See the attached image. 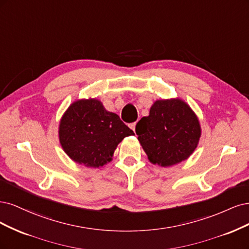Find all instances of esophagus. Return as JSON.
Segmentation results:
<instances>
[{"instance_id":"1","label":"esophagus","mask_w":249,"mask_h":249,"mask_svg":"<svg viewBox=\"0 0 249 249\" xmlns=\"http://www.w3.org/2000/svg\"><path fill=\"white\" fill-rule=\"evenodd\" d=\"M129 126H130L131 129H132V130L135 132V126H136V122H133V123H131Z\"/></svg>"}]
</instances>
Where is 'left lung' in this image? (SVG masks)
I'll use <instances>...</instances> for the list:
<instances>
[{"label":"left lung","instance_id":"left-lung-1","mask_svg":"<svg viewBox=\"0 0 249 249\" xmlns=\"http://www.w3.org/2000/svg\"><path fill=\"white\" fill-rule=\"evenodd\" d=\"M142 149L152 163L170 166L187 159L200 136L198 120L180 99L158 100L150 115L135 126Z\"/></svg>","mask_w":249,"mask_h":249}]
</instances>
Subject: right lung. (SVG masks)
<instances>
[{"label":"right lung","instance_id":"1","mask_svg":"<svg viewBox=\"0 0 249 249\" xmlns=\"http://www.w3.org/2000/svg\"><path fill=\"white\" fill-rule=\"evenodd\" d=\"M134 132L96 99L72 103L60 123V142L77 163L99 167L111 160L118 143Z\"/></svg>","mask_w":249,"mask_h":249}]
</instances>
